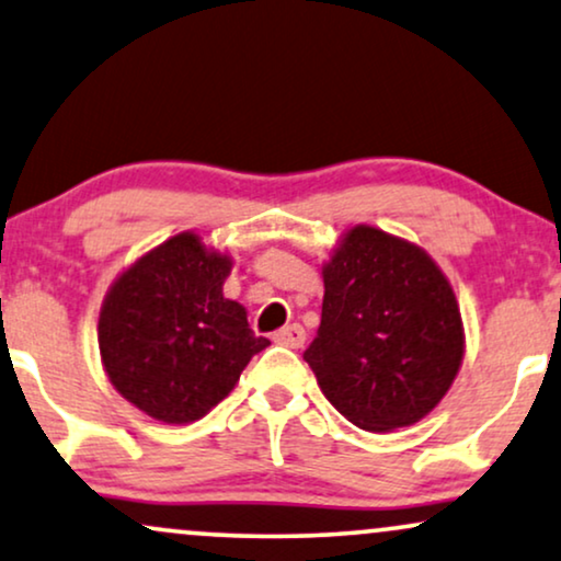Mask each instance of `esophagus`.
<instances>
[{"instance_id": "1", "label": "esophagus", "mask_w": 561, "mask_h": 561, "mask_svg": "<svg viewBox=\"0 0 561 561\" xmlns=\"http://www.w3.org/2000/svg\"><path fill=\"white\" fill-rule=\"evenodd\" d=\"M278 345H286V348H301L304 341H307V330L301 328V324H286V328L278 330L273 337Z\"/></svg>"}]
</instances>
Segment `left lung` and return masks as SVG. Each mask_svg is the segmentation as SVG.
Instances as JSON below:
<instances>
[{"instance_id": "obj_1", "label": "left lung", "mask_w": 561, "mask_h": 561, "mask_svg": "<svg viewBox=\"0 0 561 561\" xmlns=\"http://www.w3.org/2000/svg\"><path fill=\"white\" fill-rule=\"evenodd\" d=\"M322 278V322L304 362L324 398L366 432L416 424L462 362L460 309L442 270L419 247L356 226Z\"/></svg>"}]
</instances>
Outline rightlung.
<instances>
[{"mask_svg": "<svg viewBox=\"0 0 561 561\" xmlns=\"http://www.w3.org/2000/svg\"><path fill=\"white\" fill-rule=\"evenodd\" d=\"M231 260L179 233L114 283L99 348L122 398L165 424H190L218 405L249 358L267 348L244 307L224 299Z\"/></svg>", "mask_w": 561, "mask_h": 561, "instance_id": "add662e5", "label": "right lung"}]
</instances>
